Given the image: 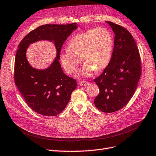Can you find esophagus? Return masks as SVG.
I'll use <instances>...</instances> for the list:
<instances>
[{"mask_svg": "<svg viewBox=\"0 0 156 156\" xmlns=\"http://www.w3.org/2000/svg\"><path fill=\"white\" fill-rule=\"evenodd\" d=\"M79 84L80 86H85L88 84V83H87L86 81H80V82H79Z\"/></svg>", "mask_w": 156, "mask_h": 156, "instance_id": "34e87169", "label": "esophagus"}]
</instances>
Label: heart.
Returning <instances> with one entry per match:
<instances>
[{
    "instance_id": "1",
    "label": "heart",
    "mask_w": 156,
    "mask_h": 156,
    "mask_svg": "<svg viewBox=\"0 0 156 156\" xmlns=\"http://www.w3.org/2000/svg\"><path fill=\"white\" fill-rule=\"evenodd\" d=\"M114 48L110 31L104 27L91 29L75 36L68 42L67 51L59 55L60 62L68 73H73L81 62L85 64L79 76L90 77L93 72L102 70L109 64Z\"/></svg>"
}]
</instances>
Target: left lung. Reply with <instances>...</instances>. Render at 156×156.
Segmentation results:
<instances>
[{"instance_id": "obj_1", "label": "left lung", "mask_w": 156, "mask_h": 156, "mask_svg": "<svg viewBox=\"0 0 156 156\" xmlns=\"http://www.w3.org/2000/svg\"><path fill=\"white\" fill-rule=\"evenodd\" d=\"M115 34L112 58L102 73L94 79L100 93L95 107L104 113L120 110L133 96L141 76V61L136 43L129 31L107 22Z\"/></svg>"}]
</instances>
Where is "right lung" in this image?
I'll return each instance as SVG.
<instances>
[{
  "mask_svg": "<svg viewBox=\"0 0 156 156\" xmlns=\"http://www.w3.org/2000/svg\"><path fill=\"white\" fill-rule=\"evenodd\" d=\"M78 24H45L30 32L20 41L15 60V82L29 106L43 116H56L64 110L76 80L63 73L59 63L61 47ZM42 40L53 42L57 57L45 69H36L28 63L26 52L32 43Z\"/></svg>",
  "mask_w": 156,
  "mask_h": 156,
  "instance_id": "1",
  "label": "right lung"
}]
</instances>
